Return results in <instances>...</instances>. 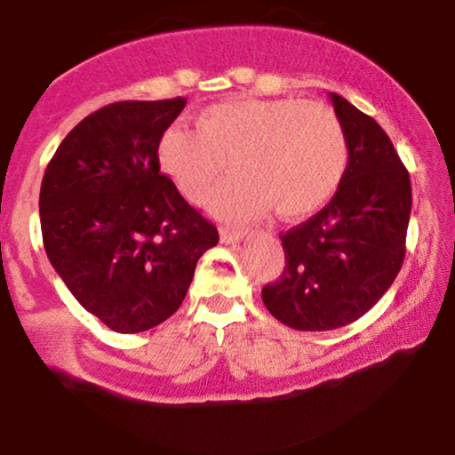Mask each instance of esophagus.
Here are the masks:
<instances>
[{
    "mask_svg": "<svg viewBox=\"0 0 455 455\" xmlns=\"http://www.w3.org/2000/svg\"><path fill=\"white\" fill-rule=\"evenodd\" d=\"M245 237V231H237V228H222L220 231V242L222 243H235V242H242Z\"/></svg>",
    "mask_w": 455,
    "mask_h": 455,
    "instance_id": "34e87169",
    "label": "esophagus"
}]
</instances>
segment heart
<instances>
[{
  "label": "heart",
  "instance_id": "b5f03b06",
  "mask_svg": "<svg viewBox=\"0 0 455 455\" xmlns=\"http://www.w3.org/2000/svg\"><path fill=\"white\" fill-rule=\"evenodd\" d=\"M158 158L192 203L210 195L231 160L235 175L210 201L222 220H250L271 205L280 218L295 220L336 195L348 166V143L325 104L237 98L203 108L198 130L171 126L160 139Z\"/></svg>",
  "mask_w": 455,
  "mask_h": 455
}]
</instances>
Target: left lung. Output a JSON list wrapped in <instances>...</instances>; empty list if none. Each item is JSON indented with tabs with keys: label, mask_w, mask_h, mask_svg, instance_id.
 <instances>
[{
	"label": "left lung",
	"mask_w": 455,
	"mask_h": 455,
	"mask_svg": "<svg viewBox=\"0 0 455 455\" xmlns=\"http://www.w3.org/2000/svg\"><path fill=\"white\" fill-rule=\"evenodd\" d=\"M348 143L340 188L316 216L282 233L284 271L263 304L299 331H327L363 316L387 293L406 254L411 177L385 130L329 93Z\"/></svg>",
	"instance_id": "left-lung-1"
}]
</instances>
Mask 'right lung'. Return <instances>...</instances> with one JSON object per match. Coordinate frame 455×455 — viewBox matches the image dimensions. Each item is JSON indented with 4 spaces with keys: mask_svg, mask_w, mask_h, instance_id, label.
Wrapping results in <instances>:
<instances>
[{
    "mask_svg": "<svg viewBox=\"0 0 455 455\" xmlns=\"http://www.w3.org/2000/svg\"><path fill=\"white\" fill-rule=\"evenodd\" d=\"M186 98L124 100L61 140L40 186L46 257L76 301L117 333L175 315L218 228L160 173L162 134Z\"/></svg>",
    "mask_w": 455,
    "mask_h": 455,
    "instance_id": "obj_1",
    "label": "right lung"
}]
</instances>
